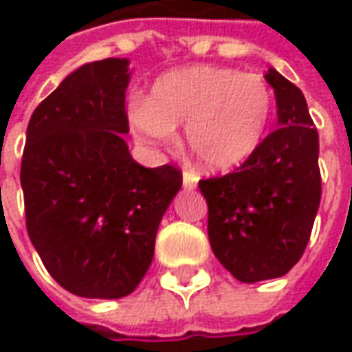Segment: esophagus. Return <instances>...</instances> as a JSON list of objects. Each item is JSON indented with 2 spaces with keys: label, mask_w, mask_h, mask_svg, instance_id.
<instances>
[{
  "label": "esophagus",
  "mask_w": 352,
  "mask_h": 352,
  "mask_svg": "<svg viewBox=\"0 0 352 352\" xmlns=\"http://www.w3.org/2000/svg\"><path fill=\"white\" fill-rule=\"evenodd\" d=\"M182 184L186 190H194L197 186V176L194 172H190V170H186L182 174Z\"/></svg>",
  "instance_id": "obj_1"
}]
</instances>
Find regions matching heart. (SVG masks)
<instances>
[{
    "instance_id": "heart-1",
    "label": "heart",
    "mask_w": 352,
    "mask_h": 352,
    "mask_svg": "<svg viewBox=\"0 0 352 352\" xmlns=\"http://www.w3.org/2000/svg\"><path fill=\"white\" fill-rule=\"evenodd\" d=\"M274 91L263 76L219 66H186L162 74L135 105L131 129L146 146H168L186 125V146L201 168L241 166L266 139Z\"/></svg>"
}]
</instances>
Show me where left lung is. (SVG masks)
I'll return each instance as SVG.
<instances>
[{
    "label": "left lung",
    "instance_id": "1",
    "mask_svg": "<svg viewBox=\"0 0 352 352\" xmlns=\"http://www.w3.org/2000/svg\"><path fill=\"white\" fill-rule=\"evenodd\" d=\"M278 129L241 168L199 182L217 261L245 284L284 276L304 254L321 199L318 129L302 89L268 68Z\"/></svg>",
    "mask_w": 352,
    "mask_h": 352
}]
</instances>
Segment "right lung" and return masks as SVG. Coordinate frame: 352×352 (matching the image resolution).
<instances>
[{"mask_svg":"<svg viewBox=\"0 0 352 352\" xmlns=\"http://www.w3.org/2000/svg\"><path fill=\"white\" fill-rule=\"evenodd\" d=\"M129 58L88 62L38 103L27 127V231L50 276L82 298L117 300L139 286L182 188L180 170L144 168L129 153Z\"/></svg>","mask_w":352,"mask_h":352,"instance_id":"obj_1","label":"right lung"}]
</instances>
